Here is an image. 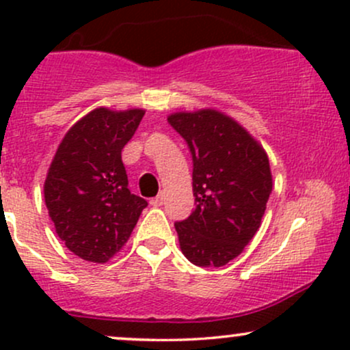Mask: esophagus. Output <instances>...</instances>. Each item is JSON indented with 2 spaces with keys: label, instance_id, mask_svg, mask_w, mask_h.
I'll return each instance as SVG.
<instances>
[{
  "label": "esophagus",
  "instance_id": "34e87169",
  "mask_svg": "<svg viewBox=\"0 0 350 350\" xmlns=\"http://www.w3.org/2000/svg\"><path fill=\"white\" fill-rule=\"evenodd\" d=\"M150 204H151L152 207H161L163 204H164V194H163V192H161V194L156 196L154 199H151V202H150Z\"/></svg>",
  "mask_w": 350,
  "mask_h": 350
}]
</instances>
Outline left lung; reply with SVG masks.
Wrapping results in <instances>:
<instances>
[{
	"instance_id": "8db88e82",
	"label": "left lung",
	"mask_w": 350,
	"mask_h": 350,
	"mask_svg": "<svg viewBox=\"0 0 350 350\" xmlns=\"http://www.w3.org/2000/svg\"><path fill=\"white\" fill-rule=\"evenodd\" d=\"M167 122L194 163L196 208L176 222L180 252L198 267H224L262 226L273 187L268 154L237 120L214 108L176 111Z\"/></svg>"
}]
</instances>
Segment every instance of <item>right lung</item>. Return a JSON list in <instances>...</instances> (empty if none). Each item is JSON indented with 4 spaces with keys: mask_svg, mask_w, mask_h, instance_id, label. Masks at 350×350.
I'll list each match as a JSON object with an SVG mask.
<instances>
[{
    "mask_svg": "<svg viewBox=\"0 0 350 350\" xmlns=\"http://www.w3.org/2000/svg\"><path fill=\"white\" fill-rule=\"evenodd\" d=\"M143 115V108H95L72 124L52 158L46 207L59 239L87 262L107 263L122 250L148 206L128 189L122 161Z\"/></svg>",
    "mask_w": 350,
    "mask_h": 350,
    "instance_id": "1",
    "label": "right lung"
}]
</instances>
